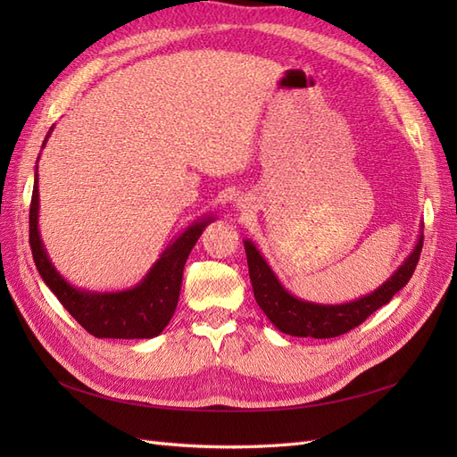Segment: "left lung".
Returning a JSON list of instances; mask_svg holds the SVG:
<instances>
[{"label":"left lung","mask_w":457,"mask_h":457,"mask_svg":"<svg viewBox=\"0 0 457 457\" xmlns=\"http://www.w3.org/2000/svg\"><path fill=\"white\" fill-rule=\"evenodd\" d=\"M421 245L423 234H420L416 247L404 259L403 265L371 294L349 303H341V305H322V303L305 301L289 294L280 284L278 276L269 267L265 257L259 253L255 244L252 240H244L253 295L261 311L267 314L274 328H278L282 334L314 339H328L347 334L353 328L361 326L371 312L386 305L393 295L400 292L411 278L421 255Z\"/></svg>","instance_id":"8db88e82"}]
</instances>
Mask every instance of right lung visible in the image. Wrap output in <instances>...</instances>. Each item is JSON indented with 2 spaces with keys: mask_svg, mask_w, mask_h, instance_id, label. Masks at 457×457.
<instances>
[{
  "mask_svg": "<svg viewBox=\"0 0 457 457\" xmlns=\"http://www.w3.org/2000/svg\"><path fill=\"white\" fill-rule=\"evenodd\" d=\"M51 131L53 128L41 148L46 146ZM37 217L39 195L36 168L30 204V247L36 269L51 292L62 303V307L76 318V322L87 329L91 336L101 339H150L162 334L177 309L183 269L192 247L202 237L204 228L215 220V217H202L188 225L165 247L160 259L135 287L123 289V292L99 294L72 286L62 278L61 272H57L46 252L44 240L39 237Z\"/></svg>",
  "mask_w": 457,
  "mask_h": 457,
  "instance_id": "obj_1",
  "label": "right lung"
}]
</instances>
